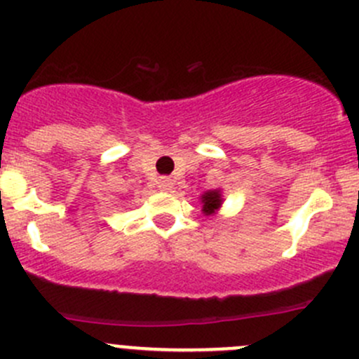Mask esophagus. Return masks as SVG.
Returning <instances> with one entry per match:
<instances>
[{
	"mask_svg": "<svg viewBox=\"0 0 359 359\" xmlns=\"http://www.w3.org/2000/svg\"><path fill=\"white\" fill-rule=\"evenodd\" d=\"M172 186H173V180L170 179V177H161V179H159V182H158V187L161 191H170V189H172Z\"/></svg>",
	"mask_w": 359,
	"mask_h": 359,
	"instance_id": "34e87169",
	"label": "esophagus"
}]
</instances>
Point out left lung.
I'll list each match as a JSON object with an SVG mask.
<instances>
[{"mask_svg":"<svg viewBox=\"0 0 359 359\" xmlns=\"http://www.w3.org/2000/svg\"><path fill=\"white\" fill-rule=\"evenodd\" d=\"M203 201V212L208 215V213H213V210H217L222 203V198H220L219 191H210V193H205L201 196Z\"/></svg>","mask_w":359,"mask_h":359,"instance_id":"obj_1","label":"left lung"}]
</instances>
